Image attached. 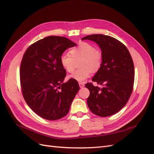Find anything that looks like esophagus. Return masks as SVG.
<instances>
[{"instance_id": "34e87169", "label": "esophagus", "mask_w": 154, "mask_h": 154, "mask_svg": "<svg viewBox=\"0 0 154 154\" xmlns=\"http://www.w3.org/2000/svg\"><path fill=\"white\" fill-rule=\"evenodd\" d=\"M79 85H80V88H82L85 86V84L82 82H79Z\"/></svg>"}]
</instances>
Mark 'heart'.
<instances>
[{"instance_id": "heart-1", "label": "heart", "mask_w": 154, "mask_h": 154, "mask_svg": "<svg viewBox=\"0 0 154 154\" xmlns=\"http://www.w3.org/2000/svg\"><path fill=\"white\" fill-rule=\"evenodd\" d=\"M69 53H63L60 57L62 67L69 73H72L76 67V62L81 60L80 69L71 76V78L78 82H83L90 76L92 71L97 72L103 62L101 51L96 48L92 44L82 42L76 47L73 48Z\"/></svg>"}]
</instances>
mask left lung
Masks as SVG:
<instances>
[{"instance_id":"8db88e82","label":"left lung","mask_w":154,"mask_h":154,"mask_svg":"<svg viewBox=\"0 0 154 154\" xmlns=\"http://www.w3.org/2000/svg\"><path fill=\"white\" fill-rule=\"evenodd\" d=\"M82 40L95 42L103 54L101 67L92 79L103 87L85 84L90 91L88 108L100 117L113 115L127 104L133 91L135 71L131 55L122 42L108 35H91Z\"/></svg>"}]
</instances>
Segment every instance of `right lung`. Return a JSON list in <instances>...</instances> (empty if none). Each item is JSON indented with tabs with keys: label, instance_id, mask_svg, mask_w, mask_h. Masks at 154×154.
I'll use <instances>...</instances> for the list:
<instances>
[{
	"label": "right lung",
	"instance_id": "right-lung-1",
	"mask_svg": "<svg viewBox=\"0 0 154 154\" xmlns=\"http://www.w3.org/2000/svg\"><path fill=\"white\" fill-rule=\"evenodd\" d=\"M76 45L66 37L50 36L31 44L23 55L20 67L22 95L41 118L57 120L69 112L80 86L72 78L63 83L67 73L60 57Z\"/></svg>",
	"mask_w": 154,
	"mask_h": 154
}]
</instances>
